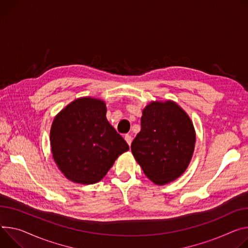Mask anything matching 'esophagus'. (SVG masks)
<instances>
[{"mask_svg": "<svg viewBox=\"0 0 248 248\" xmlns=\"http://www.w3.org/2000/svg\"><path fill=\"white\" fill-rule=\"evenodd\" d=\"M124 140H125V141L127 142V144L130 146V144H131V140H132V138H131V136H130V134H125V136H124Z\"/></svg>", "mask_w": 248, "mask_h": 248, "instance_id": "obj_1", "label": "esophagus"}]
</instances>
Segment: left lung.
I'll return each instance as SVG.
<instances>
[{"instance_id": "obj_1", "label": "left lung", "mask_w": 248, "mask_h": 248, "mask_svg": "<svg viewBox=\"0 0 248 248\" xmlns=\"http://www.w3.org/2000/svg\"><path fill=\"white\" fill-rule=\"evenodd\" d=\"M195 143L196 131L187 112L174 101H152L142 110L141 129L131 152L148 179L161 186L186 171Z\"/></svg>"}]
</instances>
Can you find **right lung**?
I'll use <instances>...</instances> for the list:
<instances>
[{
	"label": "right lung",
	"mask_w": 248,
	"mask_h": 248,
	"mask_svg": "<svg viewBox=\"0 0 248 248\" xmlns=\"http://www.w3.org/2000/svg\"><path fill=\"white\" fill-rule=\"evenodd\" d=\"M105 101L93 97L74 100L55 116L50 128L54 162L70 181L100 182L128 144L106 118Z\"/></svg>",
	"instance_id": "add662e5"
}]
</instances>
